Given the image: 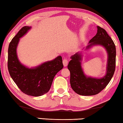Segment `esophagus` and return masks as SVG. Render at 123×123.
<instances>
[{
    "label": "esophagus",
    "mask_w": 123,
    "mask_h": 123,
    "mask_svg": "<svg viewBox=\"0 0 123 123\" xmlns=\"http://www.w3.org/2000/svg\"><path fill=\"white\" fill-rule=\"evenodd\" d=\"M68 63V60L67 59H64V60H63V64L64 67H66L67 66Z\"/></svg>",
    "instance_id": "34e87169"
}]
</instances>
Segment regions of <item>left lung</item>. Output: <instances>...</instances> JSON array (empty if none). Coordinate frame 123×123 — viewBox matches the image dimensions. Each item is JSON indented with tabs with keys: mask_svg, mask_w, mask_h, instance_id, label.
<instances>
[{
	"mask_svg": "<svg viewBox=\"0 0 123 123\" xmlns=\"http://www.w3.org/2000/svg\"><path fill=\"white\" fill-rule=\"evenodd\" d=\"M96 35L89 42L86 49L95 45H101L107 53L106 73L103 78H94L84 74L81 66L82 53L78 52L72 55L68 65L70 73L71 87L77 94L85 96L98 94L109 84L114 74L116 68V49L115 44L105 29L97 26Z\"/></svg>",
	"mask_w": 123,
	"mask_h": 123,
	"instance_id": "obj_1",
	"label": "left lung"
}]
</instances>
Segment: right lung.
Instances as JSON below:
<instances>
[{
	"label": "right lung",
	"mask_w": 123,
	"mask_h": 123,
	"mask_svg": "<svg viewBox=\"0 0 123 123\" xmlns=\"http://www.w3.org/2000/svg\"><path fill=\"white\" fill-rule=\"evenodd\" d=\"M31 28L29 26L23 27L10 43L7 67L11 78L22 92L28 95L39 97L49 91L54 77L63 65L61 56L30 68L19 61L17 54L18 43L20 38Z\"/></svg>",
	"instance_id": "right-lung-1"
}]
</instances>
